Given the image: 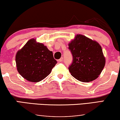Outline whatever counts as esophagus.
<instances>
[{
	"mask_svg": "<svg viewBox=\"0 0 120 120\" xmlns=\"http://www.w3.org/2000/svg\"><path fill=\"white\" fill-rule=\"evenodd\" d=\"M63 57H61V58H60V60H58V61L59 62H61L63 61Z\"/></svg>",
	"mask_w": 120,
	"mask_h": 120,
	"instance_id": "obj_1",
	"label": "esophagus"
}]
</instances>
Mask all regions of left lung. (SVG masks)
Returning a JSON list of instances; mask_svg holds the SVG:
<instances>
[{"label": "left lung", "mask_w": 120, "mask_h": 120, "mask_svg": "<svg viewBox=\"0 0 120 120\" xmlns=\"http://www.w3.org/2000/svg\"><path fill=\"white\" fill-rule=\"evenodd\" d=\"M68 46L73 58L68 68L72 76L83 82L96 79L105 64L101 45L96 41L78 34Z\"/></svg>", "instance_id": "left-lung-1"}]
</instances>
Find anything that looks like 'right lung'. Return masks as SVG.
Returning a JSON list of instances; mask_svg holds the SVG:
<instances>
[{
    "instance_id": "1",
    "label": "right lung",
    "mask_w": 120,
    "mask_h": 120,
    "mask_svg": "<svg viewBox=\"0 0 120 120\" xmlns=\"http://www.w3.org/2000/svg\"><path fill=\"white\" fill-rule=\"evenodd\" d=\"M16 63L17 71L23 78L37 82L50 74L57 61L46 46L32 39L18 51Z\"/></svg>"
}]
</instances>
